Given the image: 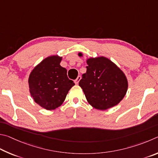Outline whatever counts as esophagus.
Wrapping results in <instances>:
<instances>
[{"label":"esophagus","mask_w":158,"mask_h":158,"mask_svg":"<svg viewBox=\"0 0 158 158\" xmlns=\"http://www.w3.org/2000/svg\"><path fill=\"white\" fill-rule=\"evenodd\" d=\"M81 76H77V78L76 79V81H75V83H76V85H77V84H78V82H80V81H81Z\"/></svg>","instance_id":"34e87169"}]
</instances>
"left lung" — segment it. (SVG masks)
Segmentation results:
<instances>
[{"mask_svg": "<svg viewBox=\"0 0 158 158\" xmlns=\"http://www.w3.org/2000/svg\"><path fill=\"white\" fill-rule=\"evenodd\" d=\"M78 55L82 57V52ZM87 72L79 82L88 103L100 110L117 106L126 94L128 87L125 73L117 64L103 56L86 60Z\"/></svg>", "mask_w": 158, "mask_h": 158, "instance_id": "left-lung-1", "label": "left lung"}]
</instances>
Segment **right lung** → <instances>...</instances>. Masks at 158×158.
Instances as JSON below:
<instances>
[{
    "label": "right lung",
    "mask_w": 158,
    "mask_h": 158,
    "mask_svg": "<svg viewBox=\"0 0 158 158\" xmlns=\"http://www.w3.org/2000/svg\"><path fill=\"white\" fill-rule=\"evenodd\" d=\"M62 57L52 55L35 66L28 77L30 96L39 106L47 110L56 109L63 103L69 91L74 86L67 71L60 66Z\"/></svg>",
    "instance_id": "right-lung-1"
}]
</instances>
